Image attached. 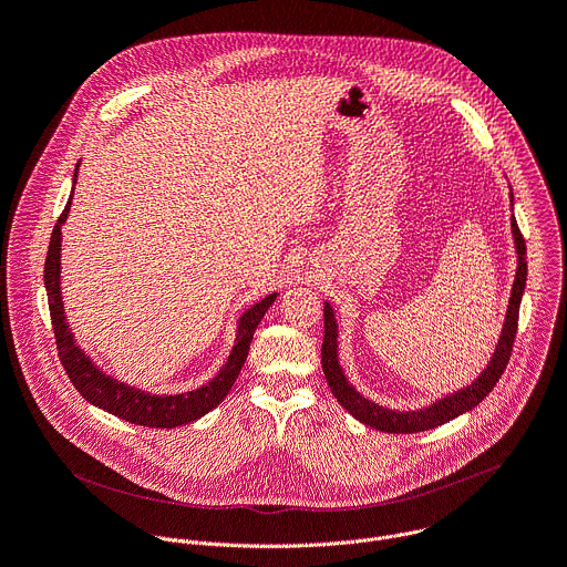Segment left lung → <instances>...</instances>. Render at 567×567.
Here are the masks:
<instances>
[{
    "label": "left lung",
    "mask_w": 567,
    "mask_h": 567,
    "mask_svg": "<svg viewBox=\"0 0 567 567\" xmlns=\"http://www.w3.org/2000/svg\"><path fill=\"white\" fill-rule=\"evenodd\" d=\"M509 197L514 199V195L509 193ZM514 206V204H512ZM512 235H514V245H516V256H518V265H516V278L512 285V296H509V305H507V313H505V322H503V332L498 339V346L492 354V361L487 363L475 381H471L466 388L455 390L453 394H446L437 401H433L431 406L420 409V411H392V409H383L379 403L365 399L346 377L341 361H339V322H337V313L332 309L330 302H326V309H322V316H326V339H322V348H320V363H322V372H326L328 385L332 390V394L339 399L341 406L361 424L383 431V433H420V431H431L437 429L455 417H460L462 413L475 409L477 403L487 396L494 385L498 383V379L503 377L509 357H512V348H514V339H516V330H518V309H520V300H523V291H525V282H527V249H525V239L520 235V228L516 224V219L512 217Z\"/></svg>",
    "instance_id": "left-lung-1"
}]
</instances>
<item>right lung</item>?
<instances>
[{"label":"right lung","mask_w":567,"mask_h":567,"mask_svg":"<svg viewBox=\"0 0 567 567\" xmlns=\"http://www.w3.org/2000/svg\"><path fill=\"white\" fill-rule=\"evenodd\" d=\"M78 168L73 173V186L78 179ZM71 199H73V188L69 195V202L58 217L51 241H49V251H47V262H44V287L49 296V311H51V322H53V332H55V346L60 361L73 383V388L83 394L90 403H94L96 409H103L125 422H132L136 426H150V429H177L184 424H190L199 417H204L208 411H213L217 403L224 401L228 390L233 388L241 365L247 361L249 346L254 341L256 328L260 326V320L265 318L267 309L276 302L278 293H269L254 307H249L245 313L237 318V330H235V346L226 359V363L219 368V372L206 383L199 385L197 390L179 392V394H152L141 388L127 385L112 374H105L87 354L85 350L75 343V337L66 322V311H64V300H62V289H60V247H62V224L66 221V215L71 210Z\"/></svg>","instance_id":"add662e5"}]
</instances>
